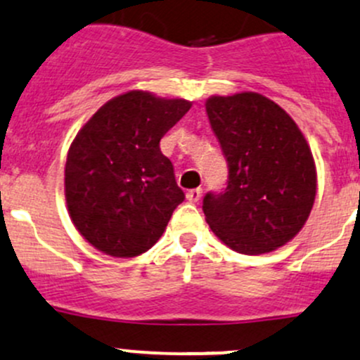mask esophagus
<instances>
[{"instance_id": "34e87169", "label": "esophagus", "mask_w": 360, "mask_h": 360, "mask_svg": "<svg viewBox=\"0 0 360 360\" xmlns=\"http://www.w3.org/2000/svg\"><path fill=\"white\" fill-rule=\"evenodd\" d=\"M202 195V188H192V191H187V201L188 202H198Z\"/></svg>"}]
</instances>
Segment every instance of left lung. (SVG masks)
Segmentation results:
<instances>
[{"instance_id": "obj_1", "label": "left lung", "mask_w": 360, "mask_h": 360, "mask_svg": "<svg viewBox=\"0 0 360 360\" xmlns=\"http://www.w3.org/2000/svg\"><path fill=\"white\" fill-rule=\"evenodd\" d=\"M206 112L229 162L227 188L202 199L207 225L237 253L284 246L316 201V162L305 136L283 107L255 91L213 95Z\"/></svg>"}]
</instances>
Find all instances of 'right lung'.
<instances>
[{"label":"right lung","mask_w":360,"mask_h":360,"mask_svg":"<svg viewBox=\"0 0 360 360\" xmlns=\"http://www.w3.org/2000/svg\"><path fill=\"white\" fill-rule=\"evenodd\" d=\"M191 107L131 90L77 131L65 161V201L74 227L98 251L139 257L162 236L185 194L159 142Z\"/></svg>","instance_id":"add662e5"}]
</instances>
